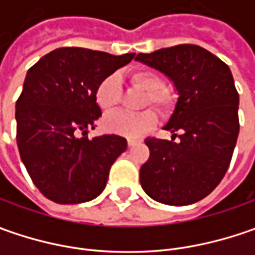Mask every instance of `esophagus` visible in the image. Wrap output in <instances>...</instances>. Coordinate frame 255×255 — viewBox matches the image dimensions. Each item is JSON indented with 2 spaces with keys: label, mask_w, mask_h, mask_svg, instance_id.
<instances>
[{
  "label": "esophagus",
  "mask_w": 255,
  "mask_h": 255,
  "mask_svg": "<svg viewBox=\"0 0 255 255\" xmlns=\"http://www.w3.org/2000/svg\"><path fill=\"white\" fill-rule=\"evenodd\" d=\"M137 143H139V140H136V139H128V146L129 147H132V146L137 144Z\"/></svg>",
  "instance_id": "obj_1"
}]
</instances>
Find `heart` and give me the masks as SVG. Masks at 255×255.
<instances>
[{
  "mask_svg": "<svg viewBox=\"0 0 255 255\" xmlns=\"http://www.w3.org/2000/svg\"><path fill=\"white\" fill-rule=\"evenodd\" d=\"M133 86L146 92L144 105H150L159 112L169 116L176 109V96L164 86V79L160 74L150 69H137L128 75ZM121 82L116 75H108L98 84L95 89V101L103 112H112L121 102ZM157 123V115L152 109L140 113L116 112L103 119V128L108 132L121 134L125 137L136 139L149 132Z\"/></svg>",
  "mask_w": 255,
  "mask_h": 255,
  "instance_id": "1",
  "label": "heart"
}]
</instances>
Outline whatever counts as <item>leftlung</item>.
Wrapping results in <instances>:
<instances>
[{
	"mask_svg": "<svg viewBox=\"0 0 255 255\" xmlns=\"http://www.w3.org/2000/svg\"><path fill=\"white\" fill-rule=\"evenodd\" d=\"M136 59L167 75L179 92L164 126L173 133L171 140H144L150 156L140 167V184L147 196L164 204L196 203L219 186L237 143L239 92L230 68L191 44L139 54Z\"/></svg>",
	"mask_w": 255,
	"mask_h": 255,
	"instance_id": "8db88e82",
	"label": "left lung"
}]
</instances>
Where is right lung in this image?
Returning a JSON list of instances; mask_svg holds the SVG:
<instances>
[{
    "mask_svg": "<svg viewBox=\"0 0 255 255\" xmlns=\"http://www.w3.org/2000/svg\"><path fill=\"white\" fill-rule=\"evenodd\" d=\"M136 54L58 48L28 69L16 101V144L38 190L59 204L93 200L128 142L118 134L89 139L102 116L95 89Z\"/></svg>",
    "mask_w": 255,
    "mask_h": 255,
    "instance_id": "right-lung-1",
    "label": "right lung"
}]
</instances>
